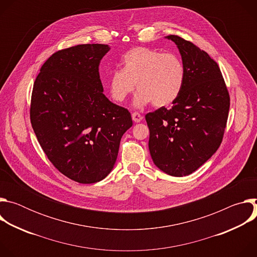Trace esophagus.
Wrapping results in <instances>:
<instances>
[{
    "instance_id": "esophagus-1",
    "label": "esophagus",
    "mask_w": 257,
    "mask_h": 257,
    "mask_svg": "<svg viewBox=\"0 0 257 257\" xmlns=\"http://www.w3.org/2000/svg\"><path fill=\"white\" fill-rule=\"evenodd\" d=\"M132 120L135 122V123H140L142 121V116L138 113H133L132 114Z\"/></svg>"
}]
</instances>
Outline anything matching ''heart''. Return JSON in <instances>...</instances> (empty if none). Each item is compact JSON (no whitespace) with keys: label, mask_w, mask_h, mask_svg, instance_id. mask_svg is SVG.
I'll return each instance as SVG.
<instances>
[{"label":"heart","mask_w":257,"mask_h":257,"mask_svg":"<svg viewBox=\"0 0 257 257\" xmlns=\"http://www.w3.org/2000/svg\"><path fill=\"white\" fill-rule=\"evenodd\" d=\"M185 76L184 64L178 56L137 47L123 55L122 69L113 71L108 90L115 101L123 102L136 83L138 91L133 98L135 107L152 102L157 107H164L180 95Z\"/></svg>","instance_id":"b5f03b06"}]
</instances>
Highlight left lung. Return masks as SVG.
<instances>
[{
	"mask_svg": "<svg viewBox=\"0 0 257 257\" xmlns=\"http://www.w3.org/2000/svg\"><path fill=\"white\" fill-rule=\"evenodd\" d=\"M174 42L185 67V82L171 108L145 115L149 149L164 173L183 177L195 172L221 145L230 108V96L217 64L190 42Z\"/></svg>",
	"mask_w": 257,
	"mask_h": 257,
	"instance_id": "obj_1",
	"label": "left lung"
}]
</instances>
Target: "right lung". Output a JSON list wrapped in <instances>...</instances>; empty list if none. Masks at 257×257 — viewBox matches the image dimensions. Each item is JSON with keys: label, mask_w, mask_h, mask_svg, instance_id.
Masks as SVG:
<instances>
[{"label": "right lung", "mask_w": 257, "mask_h": 257, "mask_svg": "<svg viewBox=\"0 0 257 257\" xmlns=\"http://www.w3.org/2000/svg\"><path fill=\"white\" fill-rule=\"evenodd\" d=\"M107 45H78L53 54L31 95L30 121L43 151L66 177L99 182L113 170L131 114L103 94L98 66Z\"/></svg>", "instance_id": "add662e5"}]
</instances>
